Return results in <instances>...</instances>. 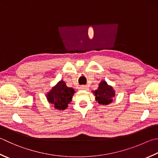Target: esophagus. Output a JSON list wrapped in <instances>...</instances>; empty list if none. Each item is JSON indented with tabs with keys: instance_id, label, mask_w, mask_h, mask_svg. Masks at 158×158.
Wrapping results in <instances>:
<instances>
[{
	"instance_id": "34e87169",
	"label": "esophagus",
	"mask_w": 158,
	"mask_h": 158,
	"mask_svg": "<svg viewBox=\"0 0 158 158\" xmlns=\"http://www.w3.org/2000/svg\"><path fill=\"white\" fill-rule=\"evenodd\" d=\"M80 89H82V90H87L88 87H87V86H86V85H81L80 87Z\"/></svg>"
}]
</instances>
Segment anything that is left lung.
<instances>
[{
	"mask_svg": "<svg viewBox=\"0 0 158 158\" xmlns=\"http://www.w3.org/2000/svg\"><path fill=\"white\" fill-rule=\"evenodd\" d=\"M94 94L98 103L108 105L113 101V97L115 96V91L105 81H102L98 89L94 91Z\"/></svg>",
	"mask_w": 158,
	"mask_h": 158,
	"instance_id": "obj_1",
	"label": "left lung"
}]
</instances>
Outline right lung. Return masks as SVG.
I'll return each mask as SVG.
<instances>
[{
    "instance_id": "obj_1",
    "label": "right lung",
    "mask_w": 158,
    "mask_h": 158,
    "mask_svg": "<svg viewBox=\"0 0 158 158\" xmlns=\"http://www.w3.org/2000/svg\"><path fill=\"white\" fill-rule=\"evenodd\" d=\"M75 93L73 88L67 87L65 82L60 81L47 94V100L58 109H66Z\"/></svg>"
}]
</instances>
